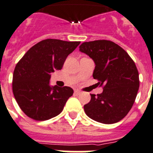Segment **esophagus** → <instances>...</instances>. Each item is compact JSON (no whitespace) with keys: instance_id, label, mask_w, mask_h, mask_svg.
<instances>
[{"instance_id":"esophagus-1","label":"esophagus","mask_w":153,"mask_h":153,"mask_svg":"<svg viewBox=\"0 0 153 153\" xmlns=\"http://www.w3.org/2000/svg\"><path fill=\"white\" fill-rule=\"evenodd\" d=\"M75 95H80V94H81V91H79V90H78V89H75Z\"/></svg>"}]
</instances>
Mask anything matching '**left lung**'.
Segmentation results:
<instances>
[{
    "label": "left lung",
    "mask_w": 153,
    "mask_h": 153,
    "mask_svg": "<svg viewBox=\"0 0 153 153\" xmlns=\"http://www.w3.org/2000/svg\"><path fill=\"white\" fill-rule=\"evenodd\" d=\"M79 51L94 61L93 78L104 85L101 94H91V100L84 105L86 115L104 124L118 123L132 108L139 91L135 62L123 48L107 40L84 42Z\"/></svg>",
    "instance_id": "obj_1"
}]
</instances>
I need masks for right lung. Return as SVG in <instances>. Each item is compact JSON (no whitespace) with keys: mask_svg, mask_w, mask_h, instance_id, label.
I'll use <instances>...</instances> for the list:
<instances>
[{"mask_svg":"<svg viewBox=\"0 0 153 153\" xmlns=\"http://www.w3.org/2000/svg\"><path fill=\"white\" fill-rule=\"evenodd\" d=\"M80 42L45 39L30 48L16 65L12 89L21 109L30 119L45 121L61 113L73 95L71 88L50 85L51 73L61 70Z\"/></svg>","mask_w":153,"mask_h":153,"instance_id":"1","label":"right lung"}]
</instances>
